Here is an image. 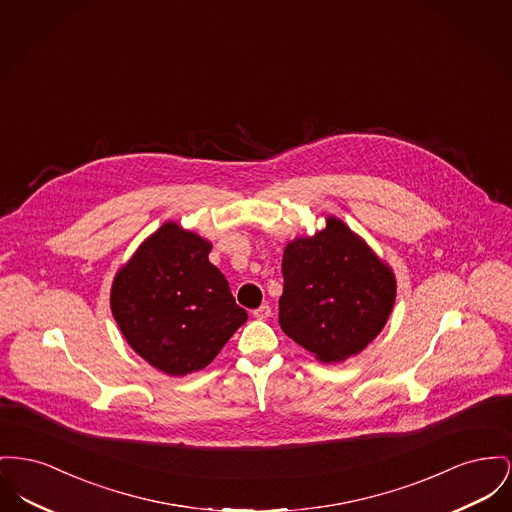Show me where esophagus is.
Returning a JSON list of instances; mask_svg holds the SVG:
<instances>
[{"mask_svg": "<svg viewBox=\"0 0 512 512\" xmlns=\"http://www.w3.org/2000/svg\"><path fill=\"white\" fill-rule=\"evenodd\" d=\"M253 317H255V319H267V317H271V305H267V303L259 305L257 309H253Z\"/></svg>", "mask_w": 512, "mask_h": 512, "instance_id": "1", "label": "esophagus"}]
</instances>
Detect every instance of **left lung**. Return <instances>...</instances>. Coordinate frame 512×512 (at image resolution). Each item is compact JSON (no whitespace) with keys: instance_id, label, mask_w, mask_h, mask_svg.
Listing matches in <instances>:
<instances>
[{"instance_id":"8db88e82","label":"left lung","mask_w":512,"mask_h":512,"mask_svg":"<svg viewBox=\"0 0 512 512\" xmlns=\"http://www.w3.org/2000/svg\"><path fill=\"white\" fill-rule=\"evenodd\" d=\"M278 323L325 363L342 361L381 332L391 315V269L344 222L329 218L313 238L286 245Z\"/></svg>"}]
</instances>
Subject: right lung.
Returning <instances> with one entry per match:
<instances>
[{
  "label": "right lung",
  "instance_id": "1",
  "mask_svg": "<svg viewBox=\"0 0 512 512\" xmlns=\"http://www.w3.org/2000/svg\"><path fill=\"white\" fill-rule=\"evenodd\" d=\"M209 253V241L166 222L114 278L110 303L125 340L168 375L207 367L247 321Z\"/></svg>",
  "mask_w": 512,
  "mask_h": 512
}]
</instances>
